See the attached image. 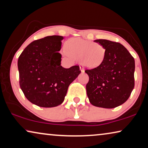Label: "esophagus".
Instances as JSON below:
<instances>
[{
	"label": "esophagus",
	"mask_w": 148,
	"mask_h": 148,
	"mask_svg": "<svg viewBox=\"0 0 148 148\" xmlns=\"http://www.w3.org/2000/svg\"><path fill=\"white\" fill-rule=\"evenodd\" d=\"M80 70H81V72H84V68L83 66L80 65Z\"/></svg>",
	"instance_id": "obj_1"
}]
</instances>
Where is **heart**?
Here are the masks:
<instances>
[{"label": "heart", "instance_id": "heart-1", "mask_svg": "<svg viewBox=\"0 0 148 148\" xmlns=\"http://www.w3.org/2000/svg\"><path fill=\"white\" fill-rule=\"evenodd\" d=\"M66 52L80 60L85 66L94 68L102 64L106 56V49L99 43L81 38H72L66 43Z\"/></svg>", "mask_w": 148, "mask_h": 148}]
</instances>
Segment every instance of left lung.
<instances>
[{
    "label": "left lung",
    "mask_w": 148,
    "mask_h": 148,
    "mask_svg": "<svg viewBox=\"0 0 148 148\" xmlns=\"http://www.w3.org/2000/svg\"><path fill=\"white\" fill-rule=\"evenodd\" d=\"M94 42L105 48L106 56L100 66L85 70L89 76L87 96L93 106L114 108L131 95L135 84V60L120 43L104 39Z\"/></svg>",
    "instance_id": "obj_1"
}]
</instances>
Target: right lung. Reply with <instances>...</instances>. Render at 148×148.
<instances>
[{
    "label": "right lung",
    "mask_w": 148,
    "mask_h": 148,
    "mask_svg": "<svg viewBox=\"0 0 148 148\" xmlns=\"http://www.w3.org/2000/svg\"><path fill=\"white\" fill-rule=\"evenodd\" d=\"M62 39L54 35L33 41L18 60L20 87L27 100L39 107L61 104L69 85L81 72L79 66L60 65Z\"/></svg>",
    "instance_id": "right-lung-1"
}]
</instances>
